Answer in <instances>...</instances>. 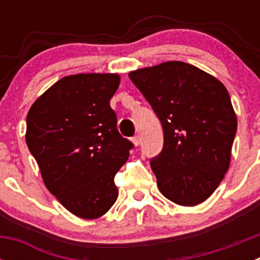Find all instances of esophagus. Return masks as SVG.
<instances>
[{
	"label": "esophagus",
	"mask_w": 260,
	"mask_h": 260,
	"mask_svg": "<svg viewBox=\"0 0 260 260\" xmlns=\"http://www.w3.org/2000/svg\"><path fill=\"white\" fill-rule=\"evenodd\" d=\"M132 141H133V143L135 144V146H139V144H141V141H142V139H141V135H139V134L134 135V137H133Z\"/></svg>",
	"instance_id": "1"
}]
</instances>
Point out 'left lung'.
Segmentation results:
<instances>
[{"instance_id": "left-lung-1", "label": "left lung", "mask_w": 260, "mask_h": 260, "mask_svg": "<svg viewBox=\"0 0 260 260\" xmlns=\"http://www.w3.org/2000/svg\"><path fill=\"white\" fill-rule=\"evenodd\" d=\"M164 132L151 158L158 190L180 206L210 198L231 164L237 117L224 84L206 71L168 61L128 73Z\"/></svg>"}]
</instances>
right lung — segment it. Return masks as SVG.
<instances>
[{
    "instance_id": "right-lung-1",
    "label": "right lung",
    "mask_w": 260,
    "mask_h": 260,
    "mask_svg": "<svg viewBox=\"0 0 260 260\" xmlns=\"http://www.w3.org/2000/svg\"><path fill=\"white\" fill-rule=\"evenodd\" d=\"M118 86V74L69 75L27 114V146L47 189L82 219H98L113 206L114 176L133 148L109 104Z\"/></svg>"
}]
</instances>
